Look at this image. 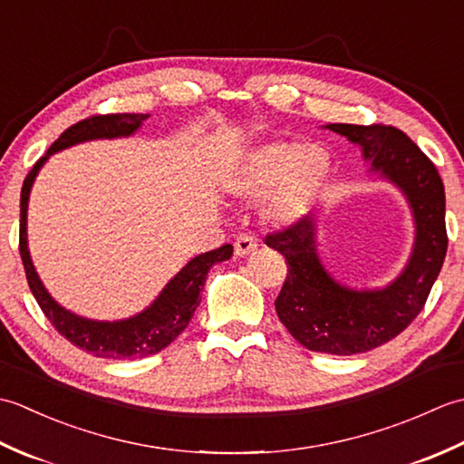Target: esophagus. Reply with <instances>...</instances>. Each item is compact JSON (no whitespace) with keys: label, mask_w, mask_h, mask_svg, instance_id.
Returning a JSON list of instances; mask_svg holds the SVG:
<instances>
[{"label":"esophagus","mask_w":464,"mask_h":464,"mask_svg":"<svg viewBox=\"0 0 464 464\" xmlns=\"http://www.w3.org/2000/svg\"><path fill=\"white\" fill-rule=\"evenodd\" d=\"M255 249H257V239L251 237V235L241 233L239 237L235 239V255H237V257H245V255H249Z\"/></svg>","instance_id":"34e87169"}]
</instances>
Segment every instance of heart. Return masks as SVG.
<instances>
[{
    "instance_id": "heart-1",
    "label": "heart",
    "mask_w": 464,
    "mask_h": 464,
    "mask_svg": "<svg viewBox=\"0 0 464 464\" xmlns=\"http://www.w3.org/2000/svg\"><path fill=\"white\" fill-rule=\"evenodd\" d=\"M329 161L319 147L277 141L255 151L239 175L237 189L249 199H263V213L273 223H289L309 209L327 179Z\"/></svg>"
}]
</instances>
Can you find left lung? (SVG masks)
<instances>
[{
  "label": "left lung",
  "instance_id": "1",
  "mask_svg": "<svg viewBox=\"0 0 464 464\" xmlns=\"http://www.w3.org/2000/svg\"><path fill=\"white\" fill-rule=\"evenodd\" d=\"M362 147L364 160L405 191L417 223V241L401 277L382 291L343 287L314 253V221L303 215L265 243L287 261V277L275 299L281 323L303 347L329 354H357L381 347L417 319L447 255L445 185L435 163L392 125L331 123Z\"/></svg>",
  "mask_w": 464,
  "mask_h": 464
}]
</instances>
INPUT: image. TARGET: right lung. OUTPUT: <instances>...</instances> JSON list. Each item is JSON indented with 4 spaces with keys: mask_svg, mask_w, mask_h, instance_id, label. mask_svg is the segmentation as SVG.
I'll return each mask as SVG.
<instances>
[{
    "mask_svg": "<svg viewBox=\"0 0 464 464\" xmlns=\"http://www.w3.org/2000/svg\"><path fill=\"white\" fill-rule=\"evenodd\" d=\"M147 117L150 115L143 113L92 115L87 117V120H82L73 123L72 127H67V130L59 135V140L49 147L42 160L35 161L32 171L27 173L22 187V199H19V255H22L24 261L27 285L34 293L39 309L44 311L49 323L53 324L55 331L62 334V337L75 344L77 349H83L87 353H92L93 357L102 359H143L163 351L165 347H169V344L183 333L187 324H189L195 309L199 307L207 273H209L215 263L227 261L233 255V245H223L219 249H213L191 259L169 283H167V287L163 289L160 297L155 299L150 309H145L143 313L137 314V317H131L127 321L100 323L82 319L77 317V314L65 311L63 307H59L44 289V285L39 281L32 265V259H29L25 231L27 199L39 167L44 165L49 155L59 150H65L69 145L90 140H102V137L110 140V137L131 135Z\"/></svg>",
    "mask_w": 464,
    "mask_h": 464,
    "instance_id": "1",
    "label": "right lung"
}]
</instances>
